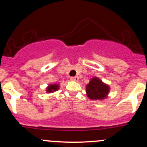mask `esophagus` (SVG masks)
<instances>
[{"label":"esophagus","instance_id":"obj_1","mask_svg":"<svg viewBox=\"0 0 147 147\" xmlns=\"http://www.w3.org/2000/svg\"><path fill=\"white\" fill-rule=\"evenodd\" d=\"M72 81H75V82H78L79 81V77H72L70 78Z\"/></svg>","mask_w":147,"mask_h":147}]
</instances>
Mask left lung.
<instances>
[{
  "instance_id": "1",
  "label": "left lung",
  "mask_w": 147,
  "mask_h": 147,
  "mask_svg": "<svg viewBox=\"0 0 147 147\" xmlns=\"http://www.w3.org/2000/svg\"><path fill=\"white\" fill-rule=\"evenodd\" d=\"M88 97L92 100H102L107 97L110 87L97 77H93L86 85Z\"/></svg>"
}]
</instances>
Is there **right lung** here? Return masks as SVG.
I'll use <instances>...</instances> for the list:
<instances>
[{"mask_svg": "<svg viewBox=\"0 0 147 147\" xmlns=\"http://www.w3.org/2000/svg\"><path fill=\"white\" fill-rule=\"evenodd\" d=\"M59 86L57 84H50V85H49L47 87L46 92H50V93H51V92H54L55 91L58 90L59 89Z\"/></svg>", "mask_w": 147, "mask_h": 147, "instance_id": "obj_1", "label": "right lung"}]
</instances>
